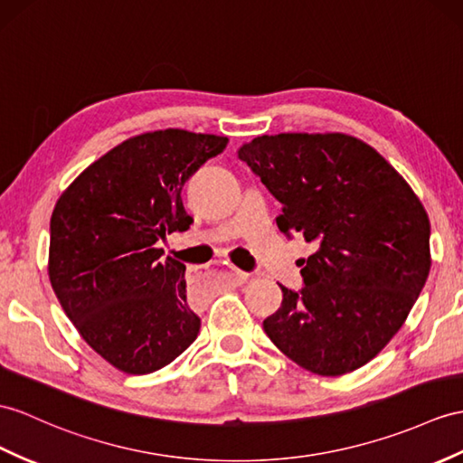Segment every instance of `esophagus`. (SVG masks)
<instances>
[{
	"label": "esophagus",
	"mask_w": 463,
	"mask_h": 463,
	"mask_svg": "<svg viewBox=\"0 0 463 463\" xmlns=\"http://www.w3.org/2000/svg\"><path fill=\"white\" fill-rule=\"evenodd\" d=\"M247 279H250V275L243 273V270H240V269H232V270H230V280H232V283H233L235 287H240V285L247 283Z\"/></svg>",
	"instance_id": "esophagus-1"
}]
</instances>
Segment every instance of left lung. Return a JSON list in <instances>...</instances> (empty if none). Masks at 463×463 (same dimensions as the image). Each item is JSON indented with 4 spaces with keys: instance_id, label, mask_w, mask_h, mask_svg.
Here are the masks:
<instances>
[{
    "instance_id": "obj_1",
    "label": "left lung",
    "mask_w": 463,
    "mask_h": 463,
    "mask_svg": "<svg viewBox=\"0 0 463 463\" xmlns=\"http://www.w3.org/2000/svg\"><path fill=\"white\" fill-rule=\"evenodd\" d=\"M280 204L279 230L314 243L304 287L283 285L263 330L307 371L337 377L401 330L430 273V220L407 180L345 133L261 135L240 146Z\"/></svg>"
}]
</instances>
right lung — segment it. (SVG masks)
I'll return each instance as SVG.
<instances>
[{
  "label": "right lung",
  "mask_w": 463,
  "mask_h": 463,
  "mask_svg": "<svg viewBox=\"0 0 463 463\" xmlns=\"http://www.w3.org/2000/svg\"><path fill=\"white\" fill-rule=\"evenodd\" d=\"M228 137L184 129L135 135L78 175L52 210L49 279L78 334L108 364L145 375L196 340L186 267L156 241L193 218L180 190Z\"/></svg>",
  "instance_id": "obj_1"
}]
</instances>
